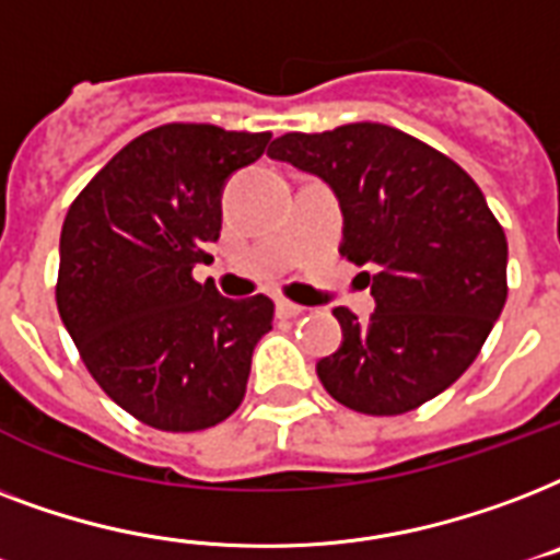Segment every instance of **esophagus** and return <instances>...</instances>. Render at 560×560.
Masks as SVG:
<instances>
[{
	"mask_svg": "<svg viewBox=\"0 0 560 560\" xmlns=\"http://www.w3.org/2000/svg\"><path fill=\"white\" fill-rule=\"evenodd\" d=\"M303 306H298V303L292 301H277V315L280 318H298V315H303Z\"/></svg>",
	"mask_w": 560,
	"mask_h": 560,
	"instance_id": "1",
	"label": "esophagus"
}]
</instances>
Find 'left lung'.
I'll return each instance as SVG.
<instances>
[{
    "instance_id": "1",
    "label": "left lung",
    "mask_w": 560,
    "mask_h": 560,
    "mask_svg": "<svg viewBox=\"0 0 560 560\" xmlns=\"http://www.w3.org/2000/svg\"><path fill=\"white\" fill-rule=\"evenodd\" d=\"M268 158L339 198V254L368 266L376 310H332L341 345L315 365L341 406L402 415L456 383L505 306L509 242L482 189L427 142L380 122L283 133Z\"/></svg>"
}]
</instances>
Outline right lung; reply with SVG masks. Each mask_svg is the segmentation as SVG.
<instances>
[{
    "label": "right lung",
    "instance_id": "right-lung-1",
    "mask_svg": "<svg viewBox=\"0 0 560 560\" xmlns=\"http://www.w3.org/2000/svg\"><path fill=\"white\" fill-rule=\"evenodd\" d=\"M271 133L160 125L131 140L69 207L58 312L86 371L128 415L166 432L231 418L271 329L266 294L231 301L195 283L221 233V192Z\"/></svg>",
    "mask_w": 560,
    "mask_h": 560
}]
</instances>
